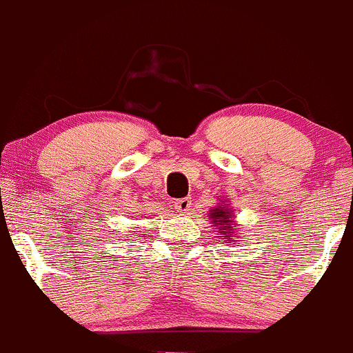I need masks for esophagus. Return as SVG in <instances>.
<instances>
[{"instance_id": "esophagus-1", "label": "esophagus", "mask_w": 353, "mask_h": 353, "mask_svg": "<svg viewBox=\"0 0 353 353\" xmlns=\"http://www.w3.org/2000/svg\"><path fill=\"white\" fill-rule=\"evenodd\" d=\"M174 208H176L177 213H188V211L191 210V198L177 199L176 205H174Z\"/></svg>"}]
</instances>
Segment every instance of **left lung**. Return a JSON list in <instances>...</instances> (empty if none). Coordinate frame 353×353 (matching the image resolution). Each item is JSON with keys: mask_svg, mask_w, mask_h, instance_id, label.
Masks as SVG:
<instances>
[{"mask_svg": "<svg viewBox=\"0 0 353 353\" xmlns=\"http://www.w3.org/2000/svg\"><path fill=\"white\" fill-rule=\"evenodd\" d=\"M210 220L211 225L214 226V232H216L226 243H232L233 236L239 235L235 225H233V213L228 210V206L223 205L211 210ZM223 240H221V242H223Z\"/></svg>", "mask_w": 353, "mask_h": 353, "instance_id": "8db88e82", "label": "left lung"}]
</instances>
